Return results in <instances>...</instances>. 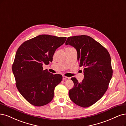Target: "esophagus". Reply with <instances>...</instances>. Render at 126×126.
Wrapping results in <instances>:
<instances>
[{"label":"esophagus","mask_w":126,"mask_h":126,"mask_svg":"<svg viewBox=\"0 0 126 126\" xmlns=\"http://www.w3.org/2000/svg\"><path fill=\"white\" fill-rule=\"evenodd\" d=\"M69 78L68 77H66V76H63V80H66L67 79H69Z\"/></svg>","instance_id":"34e87169"}]
</instances>
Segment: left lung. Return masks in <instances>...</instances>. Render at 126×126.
<instances>
[{
	"label": "left lung",
	"mask_w": 126,
	"mask_h": 126,
	"mask_svg": "<svg viewBox=\"0 0 126 126\" xmlns=\"http://www.w3.org/2000/svg\"><path fill=\"white\" fill-rule=\"evenodd\" d=\"M65 45L76 49L79 66L84 67L81 82L71 78L74 87L69 91V98L77 105L87 108L99 101L108 89L113 75L110 56L106 48L89 36L69 37Z\"/></svg>",
	"instance_id": "8db88e82"
}]
</instances>
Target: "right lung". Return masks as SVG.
Masks as SVG:
<instances>
[{"mask_svg":"<svg viewBox=\"0 0 126 126\" xmlns=\"http://www.w3.org/2000/svg\"><path fill=\"white\" fill-rule=\"evenodd\" d=\"M66 40L65 37L40 35L25 41L18 48L12 72L17 89L30 104L41 106L53 99L54 88L62 76L44 70L43 65L52 61L56 49Z\"/></svg>","mask_w":126,"mask_h":126,"instance_id":"obj_1","label":"right lung"}]
</instances>
